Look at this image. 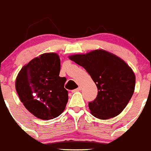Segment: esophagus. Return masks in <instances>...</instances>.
I'll return each instance as SVG.
<instances>
[{
  "label": "esophagus",
  "instance_id": "1",
  "mask_svg": "<svg viewBox=\"0 0 151 151\" xmlns=\"http://www.w3.org/2000/svg\"><path fill=\"white\" fill-rule=\"evenodd\" d=\"M80 90H81V87L79 86L78 88H76V89L73 90L72 92H75V91H80Z\"/></svg>",
  "mask_w": 151,
  "mask_h": 151
}]
</instances>
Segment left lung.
<instances>
[{
    "label": "left lung",
    "instance_id": "left-lung-1",
    "mask_svg": "<svg viewBox=\"0 0 151 151\" xmlns=\"http://www.w3.org/2000/svg\"><path fill=\"white\" fill-rule=\"evenodd\" d=\"M91 76L98 95L88 103L91 113L100 119H109L124 110L133 95L136 77L124 60L104 50L69 56Z\"/></svg>",
    "mask_w": 151,
    "mask_h": 151
}]
</instances>
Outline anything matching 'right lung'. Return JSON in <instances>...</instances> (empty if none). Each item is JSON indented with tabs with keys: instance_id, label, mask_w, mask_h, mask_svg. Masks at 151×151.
I'll return each mask as SVG.
<instances>
[{
	"instance_id": "1",
	"label": "right lung",
	"mask_w": 151,
	"mask_h": 151,
	"mask_svg": "<svg viewBox=\"0 0 151 151\" xmlns=\"http://www.w3.org/2000/svg\"><path fill=\"white\" fill-rule=\"evenodd\" d=\"M60 60L54 53L40 55L18 73L15 88L29 112L42 120L58 117L68 101L64 88L65 77H60Z\"/></svg>"
}]
</instances>
